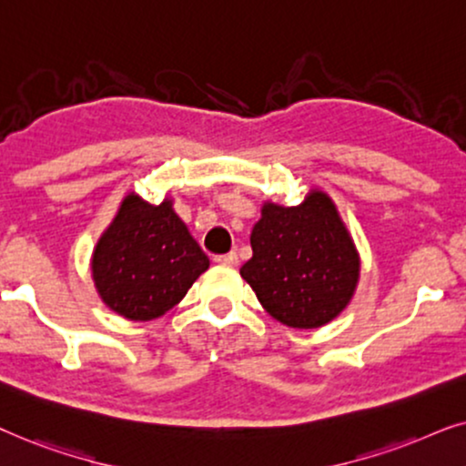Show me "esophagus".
Instances as JSON below:
<instances>
[{
  "instance_id": "obj_1",
  "label": "esophagus",
  "mask_w": 466,
  "mask_h": 466,
  "mask_svg": "<svg viewBox=\"0 0 466 466\" xmlns=\"http://www.w3.org/2000/svg\"><path fill=\"white\" fill-rule=\"evenodd\" d=\"M215 262L221 266H238V256L234 251H229V253H226V256H217Z\"/></svg>"
}]
</instances>
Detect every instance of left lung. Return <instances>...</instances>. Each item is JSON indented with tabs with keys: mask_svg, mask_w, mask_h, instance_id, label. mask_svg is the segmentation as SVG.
Instances as JSON below:
<instances>
[{
	"mask_svg": "<svg viewBox=\"0 0 466 466\" xmlns=\"http://www.w3.org/2000/svg\"><path fill=\"white\" fill-rule=\"evenodd\" d=\"M240 277L277 321L309 330L339 318L356 294L360 253L337 204L309 189L296 207L266 200Z\"/></svg>",
	"mask_w": 466,
	"mask_h": 466,
	"instance_id": "1",
	"label": "left lung"
}]
</instances>
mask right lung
Here are the masks:
<instances>
[{"label": "right lung", "instance_id": "1", "mask_svg": "<svg viewBox=\"0 0 466 466\" xmlns=\"http://www.w3.org/2000/svg\"><path fill=\"white\" fill-rule=\"evenodd\" d=\"M210 266L172 207L129 191L91 256V277L110 311L132 321H151L183 300Z\"/></svg>", "mask_w": 466, "mask_h": 466}]
</instances>
